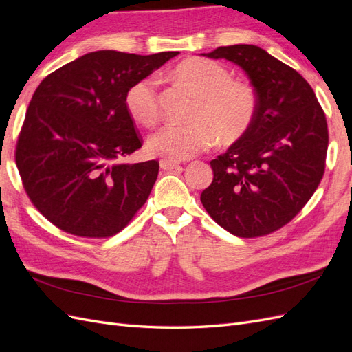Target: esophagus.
I'll use <instances>...</instances> for the list:
<instances>
[{
	"label": "esophagus",
	"instance_id": "obj_1",
	"mask_svg": "<svg viewBox=\"0 0 352 352\" xmlns=\"http://www.w3.org/2000/svg\"><path fill=\"white\" fill-rule=\"evenodd\" d=\"M160 167H162L163 170H173V168H179L180 163L168 162V160H162V162H160Z\"/></svg>",
	"mask_w": 352,
	"mask_h": 352
}]
</instances>
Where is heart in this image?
Returning a JSON list of instances; mask_svg holds the SVG:
<instances>
[{
  "label": "heart",
  "instance_id": "obj_1",
  "mask_svg": "<svg viewBox=\"0 0 352 352\" xmlns=\"http://www.w3.org/2000/svg\"><path fill=\"white\" fill-rule=\"evenodd\" d=\"M175 78L198 100L192 123H167L146 142L150 154L180 162L198 155L221 142H235L250 131L257 111V98L245 83L233 82L230 70L206 58H189L173 70ZM124 105L133 120L153 124L160 114L157 82L144 78L133 82L124 95Z\"/></svg>",
  "mask_w": 352,
  "mask_h": 352
}]
</instances>
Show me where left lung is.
Segmentation results:
<instances>
[{
    "mask_svg": "<svg viewBox=\"0 0 352 352\" xmlns=\"http://www.w3.org/2000/svg\"><path fill=\"white\" fill-rule=\"evenodd\" d=\"M201 56L235 63L257 98L250 131L210 162L214 177L201 202L232 235H267L289 223L320 184L326 116L301 74L257 45L219 47Z\"/></svg>",
    "mask_w": 352,
    "mask_h": 352,
    "instance_id": "left-lung-1",
    "label": "left lung"
}]
</instances>
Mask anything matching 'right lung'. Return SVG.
Masks as SVG:
<instances>
[{"label":"right lung","mask_w":352,"mask_h":352,"mask_svg":"<svg viewBox=\"0 0 352 352\" xmlns=\"http://www.w3.org/2000/svg\"><path fill=\"white\" fill-rule=\"evenodd\" d=\"M177 54L94 51L39 83L16 164L30 201L52 225L76 236L107 238L145 204L160 164L122 162L142 146L124 95Z\"/></svg>","instance_id":"right-lung-1"}]
</instances>
